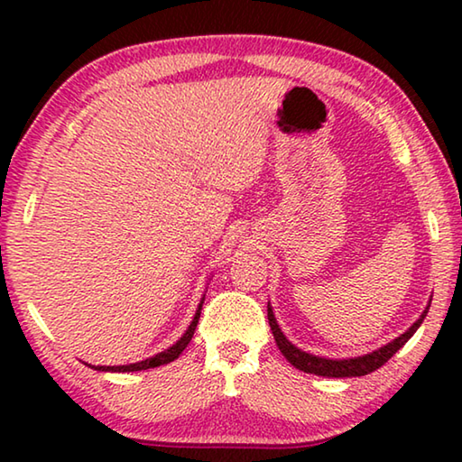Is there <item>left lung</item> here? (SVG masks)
Wrapping results in <instances>:
<instances>
[{
    "instance_id": "obj_1",
    "label": "left lung",
    "mask_w": 462,
    "mask_h": 462,
    "mask_svg": "<svg viewBox=\"0 0 462 462\" xmlns=\"http://www.w3.org/2000/svg\"><path fill=\"white\" fill-rule=\"evenodd\" d=\"M428 310H430V303L426 306V310L421 311V316L416 319V322H413L402 336H397L395 340L387 342L385 346L373 350V353H369V355L355 356V358H324V356L310 355V353H306V350L297 348L295 344H291L285 338V334L281 332V328L277 324L275 314H273L271 303L267 306V318H269V326L273 330V336H275L279 350L283 353L287 361L295 366V369H300L303 373L318 374V377H338L340 379V377H363V374H369L373 371H377L379 366L385 365L389 358L393 356L397 350H400L403 344L411 338L413 334H416L420 324L424 322Z\"/></svg>"
}]
</instances>
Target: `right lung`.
Here are the masks:
<instances>
[{
    "instance_id": "add662e5",
    "label": "right lung",
    "mask_w": 462,
    "mask_h": 462,
    "mask_svg": "<svg viewBox=\"0 0 462 462\" xmlns=\"http://www.w3.org/2000/svg\"><path fill=\"white\" fill-rule=\"evenodd\" d=\"M203 300H206V295L201 297L199 306H198V310H195V316H193V319H191L189 328H187V330H185V334H183L181 338H179V340L173 344V346H169L167 350H162V353L154 355V356H151V358H144V361H140V363H132V365H120V366H101V365H88V363H85V365L91 366V369H96V371H109V373H132V371H146V369H154V366H161V365L173 363L175 358H179V355H181L183 350L187 348V344H189V342H191V338H193V332H195V328H198V322H199V314H201Z\"/></svg>"
}]
</instances>
